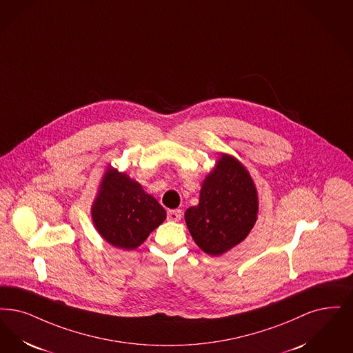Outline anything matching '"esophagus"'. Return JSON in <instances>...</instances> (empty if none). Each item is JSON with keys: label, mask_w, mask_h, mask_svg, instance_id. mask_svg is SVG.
Instances as JSON below:
<instances>
[{"label": "esophagus", "mask_w": 353, "mask_h": 353, "mask_svg": "<svg viewBox=\"0 0 353 353\" xmlns=\"http://www.w3.org/2000/svg\"><path fill=\"white\" fill-rule=\"evenodd\" d=\"M181 216H183V214H181V210H179V209L170 210L168 214H167V218L172 221V222H179L181 219Z\"/></svg>", "instance_id": "34e87169"}]
</instances>
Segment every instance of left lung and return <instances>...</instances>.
<instances>
[{"label": "left lung", "instance_id": "1", "mask_svg": "<svg viewBox=\"0 0 353 353\" xmlns=\"http://www.w3.org/2000/svg\"><path fill=\"white\" fill-rule=\"evenodd\" d=\"M257 218V192L238 160L222 155L202 183L199 203L185 212L198 247L212 256L245 239Z\"/></svg>", "mask_w": 353, "mask_h": 353}]
</instances>
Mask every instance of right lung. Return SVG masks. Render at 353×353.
Masks as SVG:
<instances>
[{
	"label": "right lung",
	"instance_id": "add662e5",
	"mask_svg": "<svg viewBox=\"0 0 353 353\" xmlns=\"http://www.w3.org/2000/svg\"><path fill=\"white\" fill-rule=\"evenodd\" d=\"M94 226L114 247L134 250L161 225L165 210L141 183L114 168L106 170L92 208Z\"/></svg>",
	"mask_w": 353,
	"mask_h": 353
}]
</instances>
